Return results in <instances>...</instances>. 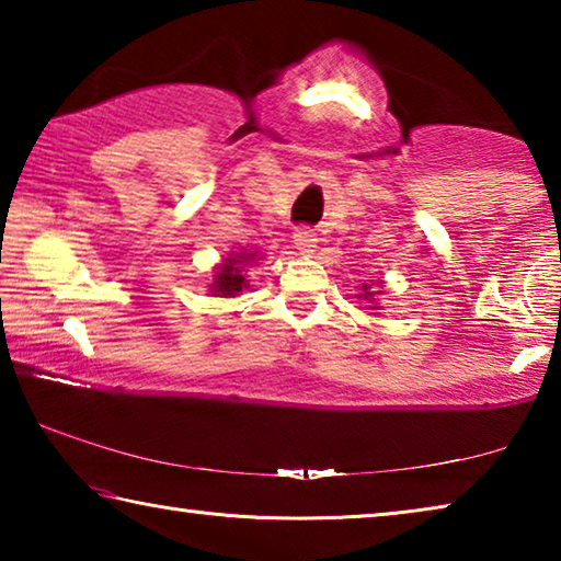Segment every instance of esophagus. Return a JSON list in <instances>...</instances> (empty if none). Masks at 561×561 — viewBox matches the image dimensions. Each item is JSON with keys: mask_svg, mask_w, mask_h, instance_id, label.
<instances>
[{"mask_svg": "<svg viewBox=\"0 0 561 561\" xmlns=\"http://www.w3.org/2000/svg\"><path fill=\"white\" fill-rule=\"evenodd\" d=\"M294 244H297V250L301 254H311L317 247V234L314 230H309V227H299L297 232H294Z\"/></svg>", "mask_w": 561, "mask_h": 561, "instance_id": "obj_1", "label": "esophagus"}]
</instances>
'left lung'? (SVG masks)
I'll return each instance as SVG.
<instances>
[{
  "label": "left lung",
  "instance_id": "left-lung-1",
  "mask_svg": "<svg viewBox=\"0 0 561 561\" xmlns=\"http://www.w3.org/2000/svg\"><path fill=\"white\" fill-rule=\"evenodd\" d=\"M366 289V287H364ZM368 294H371V291H366V297H368Z\"/></svg>",
  "mask_w": 561,
  "mask_h": 561
}]
</instances>
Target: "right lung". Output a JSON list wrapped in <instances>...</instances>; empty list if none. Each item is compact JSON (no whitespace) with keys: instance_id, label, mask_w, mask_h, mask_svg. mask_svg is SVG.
Instances as JSON below:
<instances>
[{"instance_id":"1","label":"right lung","mask_w":561,"mask_h":561,"mask_svg":"<svg viewBox=\"0 0 561 561\" xmlns=\"http://www.w3.org/2000/svg\"><path fill=\"white\" fill-rule=\"evenodd\" d=\"M244 262H250V254H234V257H230L222 264L220 272L215 274V284H213L215 297H234L237 291H242L244 277H242L240 264Z\"/></svg>"}]
</instances>
